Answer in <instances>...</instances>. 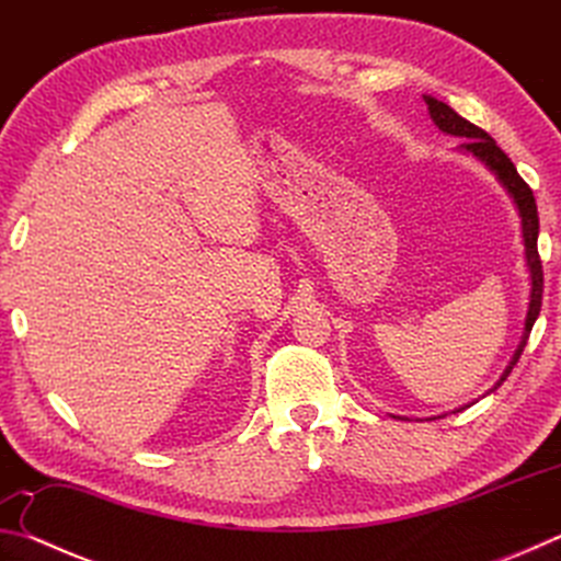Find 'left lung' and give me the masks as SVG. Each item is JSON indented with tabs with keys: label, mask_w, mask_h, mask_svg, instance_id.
<instances>
[{
	"label": "left lung",
	"mask_w": 561,
	"mask_h": 561,
	"mask_svg": "<svg viewBox=\"0 0 561 561\" xmlns=\"http://www.w3.org/2000/svg\"><path fill=\"white\" fill-rule=\"evenodd\" d=\"M423 101H425V106H428V113H431L435 126H438L443 133H448V136L462 138L460 150L470 153L472 158H478L480 163L490 170V173H495V178L500 180V185L507 190L512 203H515L517 213H519V220H522V242H525V260H527V270H529V279H531L529 309H527L525 331H522L519 346L515 351V356H512L510 366L505 368V374L500 376V381H497V386H500L519 360L522 351H525V346H527L529 331H531V327H535V321L539 317V309H542L545 277H542V262H539V252H537V234H539L537 203H535V195H531L529 185L519 178L517 168L512 165V160L505 153H502L500 146L488 136L485 130L478 128L470 121H465L462 116H458V113H455L448 106V103H443V101L433 99V96H423ZM495 388H492V391H495Z\"/></svg>",
	"instance_id": "left-lung-1"
}]
</instances>
